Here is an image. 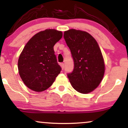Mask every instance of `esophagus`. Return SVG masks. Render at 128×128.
Listing matches in <instances>:
<instances>
[{"mask_svg": "<svg viewBox=\"0 0 128 128\" xmlns=\"http://www.w3.org/2000/svg\"><path fill=\"white\" fill-rule=\"evenodd\" d=\"M60 65L61 68H62V70L64 69V63L61 62V63H60Z\"/></svg>", "mask_w": 128, "mask_h": 128, "instance_id": "34e87169", "label": "esophagus"}]
</instances>
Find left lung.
Instances as JSON below:
<instances>
[{
  "mask_svg": "<svg viewBox=\"0 0 128 128\" xmlns=\"http://www.w3.org/2000/svg\"><path fill=\"white\" fill-rule=\"evenodd\" d=\"M64 38L72 52L74 69L67 74L72 87L79 93L87 94L101 83L105 71L104 60L98 42L88 32L71 29Z\"/></svg>",
  "mask_w": 128,
  "mask_h": 128,
  "instance_id": "1",
  "label": "left lung"
}]
</instances>
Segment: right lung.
<instances>
[{
	"instance_id": "obj_1",
	"label": "right lung",
	"mask_w": 128,
	"mask_h": 128,
	"mask_svg": "<svg viewBox=\"0 0 128 128\" xmlns=\"http://www.w3.org/2000/svg\"><path fill=\"white\" fill-rule=\"evenodd\" d=\"M61 31L49 29L34 35L19 57V75L29 88L36 92L46 90L60 73L54 46L62 38Z\"/></svg>"
}]
</instances>
